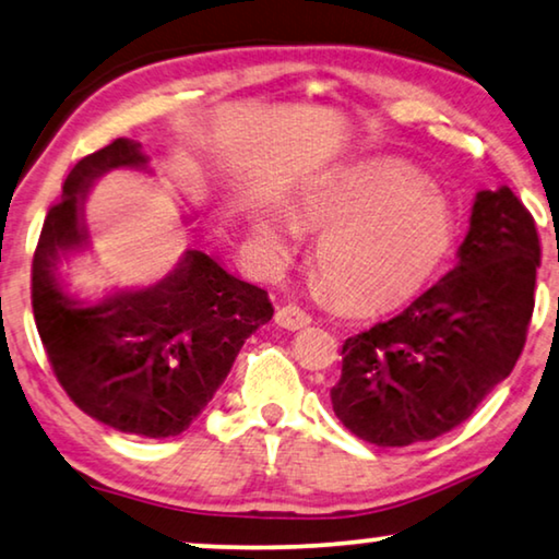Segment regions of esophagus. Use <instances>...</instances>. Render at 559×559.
<instances>
[{"label":"esophagus","mask_w":559,"mask_h":559,"mask_svg":"<svg viewBox=\"0 0 559 559\" xmlns=\"http://www.w3.org/2000/svg\"><path fill=\"white\" fill-rule=\"evenodd\" d=\"M276 323L281 329L298 331V329H306L308 323H311V316H308L304 308L288 304V306H281L276 311Z\"/></svg>","instance_id":"esophagus-1"}]
</instances>
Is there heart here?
Here are the masks:
<instances>
[{"mask_svg":"<svg viewBox=\"0 0 559 559\" xmlns=\"http://www.w3.org/2000/svg\"><path fill=\"white\" fill-rule=\"evenodd\" d=\"M306 230H326L316 269L338 301L356 311H384L414 296L454 243V215L435 188L409 168L364 165L336 175L294 211ZM253 240L265 261L281 265L290 233L258 218Z\"/></svg>","mask_w":559,"mask_h":559,"instance_id":"obj_1","label":"heart"}]
</instances>
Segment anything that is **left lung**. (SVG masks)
Wrapping results in <instances>:
<instances>
[{
	"instance_id": "left-lung-1",
	"label": "left lung",
	"mask_w": 559,
	"mask_h": 559,
	"mask_svg": "<svg viewBox=\"0 0 559 559\" xmlns=\"http://www.w3.org/2000/svg\"><path fill=\"white\" fill-rule=\"evenodd\" d=\"M454 271L384 323L344 341L333 412L377 447L437 439L518 364L535 308L539 236L522 200L479 190Z\"/></svg>"
}]
</instances>
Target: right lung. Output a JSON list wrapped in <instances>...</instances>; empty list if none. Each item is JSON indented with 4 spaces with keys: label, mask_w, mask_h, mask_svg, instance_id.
Instances as JSON below:
<instances>
[{
    "label": "right lung",
    "mask_w": 559,
    "mask_h": 559,
    "mask_svg": "<svg viewBox=\"0 0 559 559\" xmlns=\"http://www.w3.org/2000/svg\"><path fill=\"white\" fill-rule=\"evenodd\" d=\"M115 168L145 170L143 145L118 138L67 175L32 261V311L55 377L82 412L124 435L165 439L205 409L273 306L263 288L230 276L198 248L155 286L95 304L67 294L57 265L90 246L85 198Z\"/></svg>",
    "instance_id": "obj_1"
}]
</instances>
